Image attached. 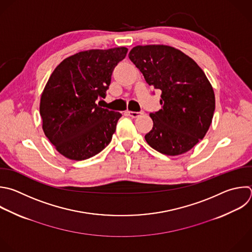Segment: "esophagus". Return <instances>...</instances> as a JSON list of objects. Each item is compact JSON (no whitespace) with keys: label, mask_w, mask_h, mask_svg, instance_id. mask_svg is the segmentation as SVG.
Listing matches in <instances>:
<instances>
[{"label":"esophagus","mask_w":252,"mask_h":252,"mask_svg":"<svg viewBox=\"0 0 252 252\" xmlns=\"http://www.w3.org/2000/svg\"><path fill=\"white\" fill-rule=\"evenodd\" d=\"M142 112H131V111H127V115L131 118H137L139 117V115H141Z\"/></svg>","instance_id":"34e87169"}]
</instances>
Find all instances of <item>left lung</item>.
Segmentation results:
<instances>
[{
  "label": "left lung",
  "mask_w": 252,
  "mask_h": 252,
  "mask_svg": "<svg viewBox=\"0 0 252 252\" xmlns=\"http://www.w3.org/2000/svg\"><path fill=\"white\" fill-rule=\"evenodd\" d=\"M146 83L161 90V109L150 114L146 142L166 155L192 149L206 135L216 101L204 71L188 55L167 45H137L128 54Z\"/></svg>",
  "instance_id": "1"
}]
</instances>
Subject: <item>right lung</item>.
<instances>
[{"instance_id":"1","label":"right lung","mask_w":252,"mask_h":252,"mask_svg":"<svg viewBox=\"0 0 252 252\" xmlns=\"http://www.w3.org/2000/svg\"><path fill=\"white\" fill-rule=\"evenodd\" d=\"M126 47L81 51L64 59L50 75L40 99L42 128L57 151L85 160L112 140L122 114L101 108L115 67Z\"/></svg>"}]
</instances>
